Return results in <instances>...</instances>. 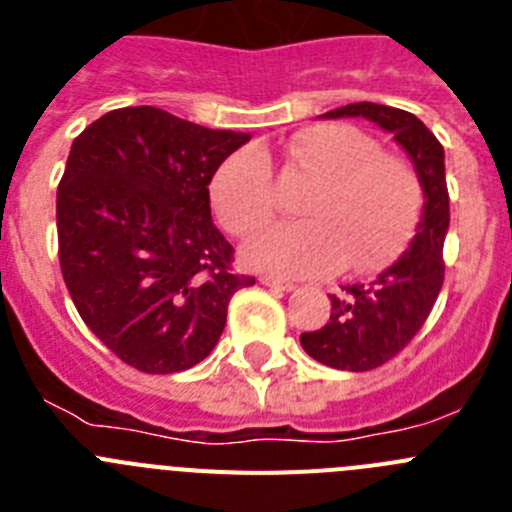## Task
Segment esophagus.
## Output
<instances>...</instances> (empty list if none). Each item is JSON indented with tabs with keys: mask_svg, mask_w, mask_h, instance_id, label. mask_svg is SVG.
I'll return each instance as SVG.
<instances>
[{
	"mask_svg": "<svg viewBox=\"0 0 512 512\" xmlns=\"http://www.w3.org/2000/svg\"><path fill=\"white\" fill-rule=\"evenodd\" d=\"M259 282L271 289H279V292H292V289H295V282H289V279H282V277H271V274H264Z\"/></svg>",
	"mask_w": 512,
	"mask_h": 512,
	"instance_id": "1",
	"label": "esophagus"
}]
</instances>
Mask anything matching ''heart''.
I'll return each instance as SVG.
<instances>
[{
	"label": "heart",
	"instance_id": "b5f03b06",
	"mask_svg": "<svg viewBox=\"0 0 512 512\" xmlns=\"http://www.w3.org/2000/svg\"><path fill=\"white\" fill-rule=\"evenodd\" d=\"M289 166L318 174L302 202L300 223L274 225L243 248L251 269L282 277H318L348 264L369 274L408 248L420 217V184L402 158L346 122L315 125L292 135ZM212 210L233 235H253L271 223L274 171L259 148L238 151L210 184Z\"/></svg>",
	"mask_w": 512,
	"mask_h": 512
}]
</instances>
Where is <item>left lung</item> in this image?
<instances>
[{
  "mask_svg": "<svg viewBox=\"0 0 512 512\" xmlns=\"http://www.w3.org/2000/svg\"><path fill=\"white\" fill-rule=\"evenodd\" d=\"M323 117H366L395 135L423 187L425 202L410 248L372 284L343 287L330 295V318L320 330L302 333L300 343L315 361L346 372H369L395 359L431 315L443 287V241L449 230V189L443 146L413 112L387 104L356 102Z\"/></svg>",
  "mask_w": 512,
  "mask_h": 512,
  "instance_id": "1",
  "label": "left lung"
}]
</instances>
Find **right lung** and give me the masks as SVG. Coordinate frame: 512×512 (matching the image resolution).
<instances>
[{"label":"right lung","mask_w":512,"mask_h":512,"mask_svg":"<svg viewBox=\"0 0 512 512\" xmlns=\"http://www.w3.org/2000/svg\"><path fill=\"white\" fill-rule=\"evenodd\" d=\"M251 135L210 130L158 107H122L74 138L58 184L63 282L94 336L138 372L174 374L210 356L233 271L210 182Z\"/></svg>","instance_id":"obj_1"}]
</instances>
